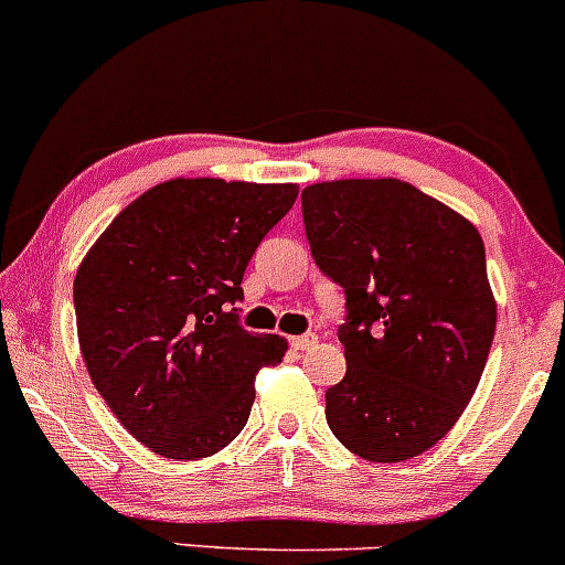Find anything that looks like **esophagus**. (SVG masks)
<instances>
[{
	"instance_id": "1",
	"label": "esophagus",
	"mask_w": 565,
	"mask_h": 565,
	"mask_svg": "<svg viewBox=\"0 0 565 565\" xmlns=\"http://www.w3.org/2000/svg\"><path fill=\"white\" fill-rule=\"evenodd\" d=\"M315 342H318V337H315V333H301V337L290 339V344H294L296 350H309V348H315Z\"/></svg>"
}]
</instances>
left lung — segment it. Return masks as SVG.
Wrapping results in <instances>:
<instances>
[{"mask_svg":"<svg viewBox=\"0 0 565 565\" xmlns=\"http://www.w3.org/2000/svg\"><path fill=\"white\" fill-rule=\"evenodd\" d=\"M315 264L348 296V372L326 420L350 452L402 463L463 415L488 363L495 299L475 223L396 178L301 191Z\"/></svg>","mask_w":565,"mask_h":565,"instance_id":"left-lung-1","label":"left lung"}]
</instances>
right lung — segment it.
<instances>
[{
    "mask_svg": "<svg viewBox=\"0 0 565 565\" xmlns=\"http://www.w3.org/2000/svg\"><path fill=\"white\" fill-rule=\"evenodd\" d=\"M299 185L174 178L153 185L77 266L83 361L120 426L174 460L234 441L256 402V374L288 342L236 323L242 277Z\"/></svg>",
    "mask_w": 565,
    "mask_h": 565,
    "instance_id": "right-lung-1",
    "label": "right lung"
}]
</instances>
